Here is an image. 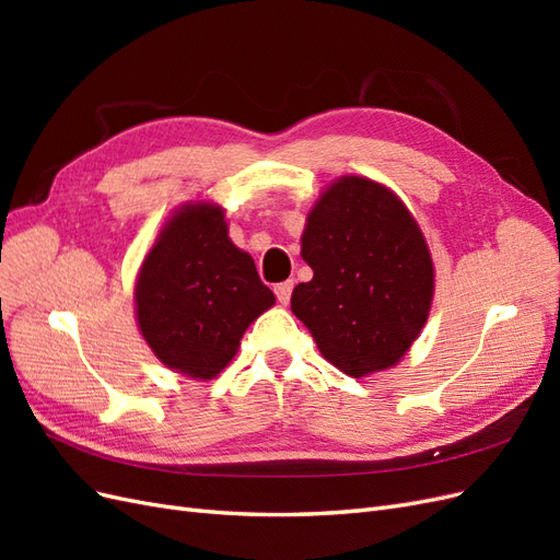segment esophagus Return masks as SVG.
<instances>
[{"label": "esophagus", "instance_id": "obj_1", "mask_svg": "<svg viewBox=\"0 0 560 560\" xmlns=\"http://www.w3.org/2000/svg\"><path fill=\"white\" fill-rule=\"evenodd\" d=\"M292 290H294V282H292V280H284V282L276 284V296H278V301H280V303H290Z\"/></svg>", "mask_w": 560, "mask_h": 560}]
</instances>
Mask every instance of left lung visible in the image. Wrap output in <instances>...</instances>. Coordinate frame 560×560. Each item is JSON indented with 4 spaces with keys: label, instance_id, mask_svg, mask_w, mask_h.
<instances>
[{
    "label": "left lung",
    "instance_id": "left-lung-1",
    "mask_svg": "<svg viewBox=\"0 0 560 560\" xmlns=\"http://www.w3.org/2000/svg\"><path fill=\"white\" fill-rule=\"evenodd\" d=\"M301 257L313 280L292 292V313L319 352L348 376L397 364L428 322L434 268L404 202L383 184L350 175L308 214Z\"/></svg>",
    "mask_w": 560,
    "mask_h": 560
}]
</instances>
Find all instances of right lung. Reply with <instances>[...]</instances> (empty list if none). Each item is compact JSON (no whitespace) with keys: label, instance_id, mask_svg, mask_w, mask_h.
Listing matches in <instances>:
<instances>
[{"label":"right lung","instance_id":"obj_1","mask_svg":"<svg viewBox=\"0 0 560 560\" xmlns=\"http://www.w3.org/2000/svg\"><path fill=\"white\" fill-rule=\"evenodd\" d=\"M135 303L144 341L165 366L212 378L276 296L249 254L231 243L224 210L198 202L161 231L140 268Z\"/></svg>","mask_w":560,"mask_h":560}]
</instances>
